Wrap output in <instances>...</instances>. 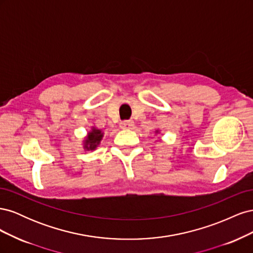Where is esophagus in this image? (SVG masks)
<instances>
[{
	"instance_id": "esophagus-1",
	"label": "esophagus",
	"mask_w": 253,
	"mask_h": 253,
	"mask_svg": "<svg viewBox=\"0 0 253 253\" xmlns=\"http://www.w3.org/2000/svg\"><path fill=\"white\" fill-rule=\"evenodd\" d=\"M134 126V122L132 120H126V121H122L120 124V127L121 128H125V129H129V128H133Z\"/></svg>"
}]
</instances>
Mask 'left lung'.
<instances>
[{
	"instance_id": "1",
	"label": "left lung",
	"mask_w": 253,
	"mask_h": 253,
	"mask_svg": "<svg viewBox=\"0 0 253 253\" xmlns=\"http://www.w3.org/2000/svg\"><path fill=\"white\" fill-rule=\"evenodd\" d=\"M156 133H158V131H156Z\"/></svg>"
}]
</instances>
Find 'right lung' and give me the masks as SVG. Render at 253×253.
I'll list each match as a JSON object with an SVG mask.
<instances>
[{"instance_id": "1", "label": "right lung", "mask_w": 253, "mask_h": 253, "mask_svg": "<svg viewBox=\"0 0 253 253\" xmlns=\"http://www.w3.org/2000/svg\"><path fill=\"white\" fill-rule=\"evenodd\" d=\"M102 137H103V133L101 132V129H98L94 126L91 127L90 132H88L87 136L85 137V139H84V141H83L84 150H86V151L95 150L99 145V143H100Z\"/></svg>"}]
</instances>
